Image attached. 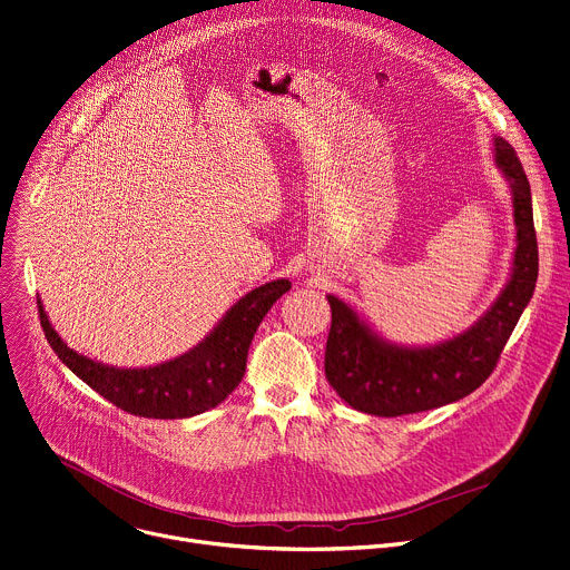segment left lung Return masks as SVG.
I'll return each instance as SVG.
<instances>
[{"label":"left lung","mask_w":570,"mask_h":570,"mask_svg":"<svg viewBox=\"0 0 570 570\" xmlns=\"http://www.w3.org/2000/svg\"><path fill=\"white\" fill-rule=\"evenodd\" d=\"M493 164L511 193L515 247L504 288L487 312L461 334L406 345L380 334L371 321L338 295H327L332 330L325 350V375L352 409L395 419L456 402L480 389L530 304L539 275V249L532 218V193L513 147L493 136Z\"/></svg>","instance_id":"obj_1"}]
</instances>
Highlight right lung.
I'll list each match as a JSON object with an SVG mask.
<instances>
[{
    "label": "right lung",
    "mask_w": 570,
    "mask_h": 570,
    "mask_svg": "<svg viewBox=\"0 0 570 570\" xmlns=\"http://www.w3.org/2000/svg\"><path fill=\"white\" fill-rule=\"evenodd\" d=\"M288 288V279L252 288L188 352L142 368H118L75 352L51 327L40 297L38 312L51 350L92 391L134 416L175 421L218 406L240 384L256 327Z\"/></svg>",
    "instance_id": "right-lung-1"
}]
</instances>
